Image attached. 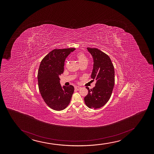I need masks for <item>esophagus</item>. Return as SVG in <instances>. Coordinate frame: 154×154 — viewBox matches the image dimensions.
<instances>
[{"label":"esophagus","instance_id":"1","mask_svg":"<svg viewBox=\"0 0 154 154\" xmlns=\"http://www.w3.org/2000/svg\"><path fill=\"white\" fill-rule=\"evenodd\" d=\"M74 88H75V89H76L77 90H79L81 89V87L80 86H76Z\"/></svg>","mask_w":154,"mask_h":154}]
</instances>
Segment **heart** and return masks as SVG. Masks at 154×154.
<instances>
[{
    "label": "heart",
    "mask_w": 154,
    "mask_h": 154,
    "mask_svg": "<svg viewBox=\"0 0 154 154\" xmlns=\"http://www.w3.org/2000/svg\"><path fill=\"white\" fill-rule=\"evenodd\" d=\"M76 58L78 59V62L80 64L84 63H88V59L84 54L81 53V54H78L76 57Z\"/></svg>",
    "instance_id": "heart-1"
}]
</instances>
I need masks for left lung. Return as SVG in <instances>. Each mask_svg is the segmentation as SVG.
Segmentation results:
<instances>
[{"instance_id": "1", "label": "left lung", "mask_w": 154, "mask_h": 154, "mask_svg": "<svg viewBox=\"0 0 154 154\" xmlns=\"http://www.w3.org/2000/svg\"><path fill=\"white\" fill-rule=\"evenodd\" d=\"M94 60L91 78L96 80L95 86L88 90L85 104L91 109L100 108L109 100L115 85V70L109 57L97 48H87Z\"/></svg>"}]
</instances>
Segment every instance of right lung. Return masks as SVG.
Segmentation results:
<instances>
[{"instance_id":"right-lung-1","label":"right lung","mask_w":154,"mask_h":154,"mask_svg":"<svg viewBox=\"0 0 154 154\" xmlns=\"http://www.w3.org/2000/svg\"><path fill=\"white\" fill-rule=\"evenodd\" d=\"M75 48L54 49L42 59L37 79L39 91L50 108L62 110L68 105L74 92V87L62 86L60 75L64 72L66 58Z\"/></svg>"}]
</instances>
